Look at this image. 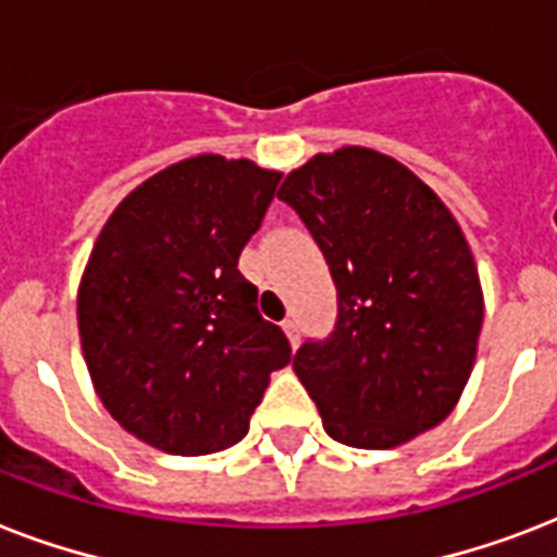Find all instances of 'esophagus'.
I'll list each match as a JSON object with an SVG mask.
<instances>
[{"label": "esophagus", "mask_w": 557, "mask_h": 557, "mask_svg": "<svg viewBox=\"0 0 557 557\" xmlns=\"http://www.w3.org/2000/svg\"><path fill=\"white\" fill-rule=\"evenodd\" d=\"M283 332H286L288 341H292V347H297V321L295 318H286V321H283Z\"/></svg>", "instance_id": "34e87169"}]
</instances>
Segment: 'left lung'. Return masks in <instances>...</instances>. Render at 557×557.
Wrapping results in <instances>:
<instances>
[{"label":"left lung","mask_w":557,"mask_h":557,"mask_svg":"<svg viewBox=\"0 0 557 557\" xmlns=\"http://www.w3.org/2000/svg\"><path fill=\"white\" fill-rule=\"evenodd\" d=\"M277 196L312 231L338 286L335 332L295 356L323 431L384 450L436 428L471 379L483 326L474 253L448 205L370 147L318 152Z\"/></svg>","instance_id":"1"}]
</instances>
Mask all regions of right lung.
<instances>
[{
    "label": "right lung",
    "instance_id": "obj_1",
    "mask_svg": "<svg viewBox=\"0 0 557 557\" xmlns=\"http://www.w3.org/2000/svg\"><path fill=\"white\" fill-rule=\"evenodd\" d=\"M280 173L201 152L126 193L77 288L91 387L135 440L178 457L243 440L271 372L292 361L236 262Z\"/></svg>",
    "mask_w": 557,
    "mask_h": 557
}]
</instances>
